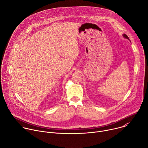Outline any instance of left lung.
Listing matches in <instances>:
<instances>
[{"mask_svg":"<svg viewBox=\"0 0 148 148\" xmlns=\"http://www.w3.org/2000/svg\"><path fill=\"white\" fill-rule=\"evenodd\" d=\"M123 36L125 38H126V39H128V40H129V38L128 37V36H127L126 34H123Z\"/></svg>","mask_w":148,"mask_h":148,"instance_id":"1","label":"left lung"}]
</instances>
